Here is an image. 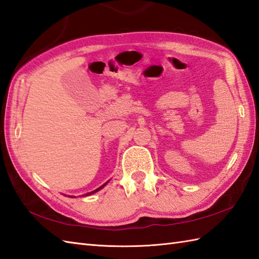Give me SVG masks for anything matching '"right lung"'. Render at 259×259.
<instances>
[{"instance_id": "right-lung-1", "label": "right lung", "mask_w": 259, "mask_h": 259, "mask_svg": "<svg viewBox=\"0 0 259 259\" xmlns=\"http://www.w3.org/2000/svg\"><path fill=\"white\" fill-rule=\"evenodd\" d=\"M108 183H109V181H107V183H106V184H103V185H102L101 187H99V188H97L96 190H93V191H91V192H88V194H85L84 196H90V195H92V194H96V192H97V191H99V190H101V189L103 188V187H104V186H106V185H107ZM69 197H71V198H72L73 196H69Z\"/></svg>"}]
</instances>
